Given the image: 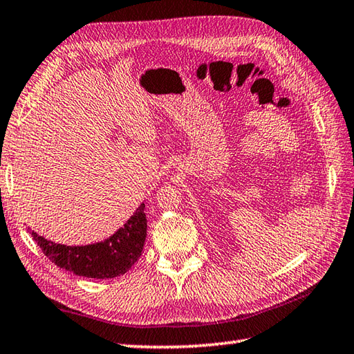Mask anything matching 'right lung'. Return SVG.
Segmentation results:
<instances>
[{"label": "right lung", "mask_w": 354, "mask_h": 354, "mask_svg": "<svg viewBox=\"0 0 354 354\" xmlns=\"http://www.w3.org/2000/svg\"><path fill=\"white\" fill-rule=\"evenodd\" d=\"M144 203L127 219L124 227L107 239L87 245H64L39 236L32 230L33 239L55 266L73 274L93 279H112L131 268L142 253L147 236V218Z\"/></svg>", "instance_id": "obj_1"}]
</instances>
